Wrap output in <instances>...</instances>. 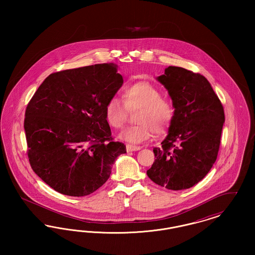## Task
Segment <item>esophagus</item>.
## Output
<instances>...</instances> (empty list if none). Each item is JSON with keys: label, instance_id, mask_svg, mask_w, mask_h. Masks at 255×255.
<instances>
[{"label": "esophagus", "instance_id": "esophagus-1", "mask_svg": "<svg viewBox=\"0 0 255 255\" xmlns=\"http://www.w3.org/2000/svg\"><path fill=\"white\" fill-rule=\"evenodd\" d=\"M126 150H127V152H133V151L140 150V147L139 146L132 145V144H126Z\"/></svg>", "mask_w": 255, "mask_h": 255}]
</instances>
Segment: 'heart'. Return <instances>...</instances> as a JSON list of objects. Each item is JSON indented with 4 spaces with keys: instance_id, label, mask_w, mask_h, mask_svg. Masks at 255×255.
<instances>
[{
    "instance_id": "obj_1",
    "label": "heart",
    "mask_w": 255,
    "mask_h": 255,
    "mask_svg": "<svg viewBox=\"0 0 255 255\" xmlns=\"http://www.w3.org/2000/svg\"><path fill=\"white\" fill-rule=\"evenodd\" d=\"M122 100L110 97L105 104L106 122L111 127L121 129L128 119L129 112L136 111L134 122L125 128L120 137L131 143H140L166 133L174 118V109L168 99L162 97L158 87L148 81H136L123 88Z\"/></svg>"
}]
</instances>
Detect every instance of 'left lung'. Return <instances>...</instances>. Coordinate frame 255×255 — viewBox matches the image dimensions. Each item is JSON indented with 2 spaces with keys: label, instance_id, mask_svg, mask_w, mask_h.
Listing matches in <instances>:
<instances>
[{
  "label": "left lung",
  "instance_id": "8db88e82",
  "mask_svg": "<svg viewBox=\"0 0 255 255\" xmlns=\"http://www.w3.org/2000/svg\"><path fill=\"white\" fill-rule=\"evenodd\" d=\"M158 80L167 89L175 112L167 136L153 149L156 159L147 176L167 189H187L201 182L216 161L224 107L200 73L169 66Z\"/></svg>",
  "mask_w": 255,
  "mask_h": 255
}]
</instances>
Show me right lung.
I'll return each mask as SVG.
<instances>
[{"instance_id": "add662e5", "label": "right lung", "mask_w": 255, "mask_h": 255, "mask_svg": "<svg viewBox=\"0 0 255 255\" xmlns=\"http://www.w3.org/2000/svg\"><path fill=\"white\" fill-rule=\"evenodd\" d=\"M123 84L117 65L97 64L51 73L24 115L32 170L61 194L82 197L109 179L126 146L114 141L104 107Z\"/></svg>"}]
</instances>
